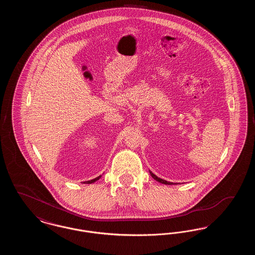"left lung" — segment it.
Segmentation results:
<instances>
[{"label":"left lung","instance_id":"1","mask_svg":"<svg viewBox=\"0 0 255 255\" xmlns=\"http://www.w3.org/2000/svg\"><path fill=\"white\" fill-rule=\"evenodd\" d=\"M150 174H151L152 178H153L154 180L158 181V182H161V183H164V184H175V183H173V182H167V181H165V180H162V179L158 178V177H157L155 174H153L151 171H150Z\"/></svg>","mask_w":255,"mask_h":255}]
</instances>
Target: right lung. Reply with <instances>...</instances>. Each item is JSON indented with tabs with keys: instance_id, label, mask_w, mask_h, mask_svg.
Instances as JSON below:
<instances>
[{
	"instance_id": "right-lung-1",
	"label": "right lung",
	"mask_w": 255,
	"mask_h": 255,
	"mask_svg": "<svg viewBox=\"0 0 255 255\" xmlns=\"http://www.w3.org/2000/svg\"><path fill=\"white\" fill-rule=\"evenodd\" d=\"M101 178V176H98L97 178H96V179H94V180H91V181H88V182H86V183H93V182H96V181H97V180H99Z\"/></svg>"
}]
</instances>
